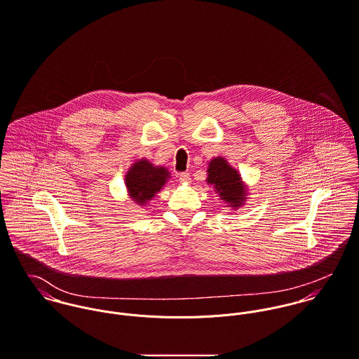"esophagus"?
Here are the masks:
<instances>
[{
	"mask_svg": "<svg viewBox=\"0 0 359 359\" xmlns=\"http://www.w3.org/2000/svg\"><path fill=\"white\" fill-rule=\"evenodd\" d=\"M177 177H179V182H180V183H189V182H190V175H189L187 172L179 173Z\"/></svg>",
	"mask_w": 359,
	"mask_h": 359,
	"instance_id": "obj_1",
	"label": "esophagus"
}]
</instances>
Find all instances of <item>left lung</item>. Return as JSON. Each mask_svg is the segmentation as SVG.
Segmentation results:
<instances>
[{"label":"left lung","instance_id":"8db88e82","mask_svg":"<svg viewBox=\"0 0 359 359\" xmlns=\"http://www.w3.org/2000/svg\"><path fill=\"white\" fill-rule=\"evenodd\" d=\"M207 183L214 187L220 200L231 210L244 207L248 196V186L243 182L241 175L223 156L210 161L207 169Z\"/></svg>","mask_w":359,"mask_h":359}]
</instances>
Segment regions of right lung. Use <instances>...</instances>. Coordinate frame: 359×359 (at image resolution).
Here are the masks:
<instances>
[{
  "label": "right lung",
  "instance_id": "add662e5",
  "mask_svg": "<svg viewBox=\"0 0 359 359\" xmlns=\"http://www.w3.org/2000/svg\"><path fill=\"white\" fill-rule=\"evenodd\" d=\"M169 177L170 173L165 166H156L145 158L137 159L125 175L128 196L139 207H147L168 183Z\"/></svg>",
  "mask_w": 359,
  "mask_h": 359
}]
</instances>
